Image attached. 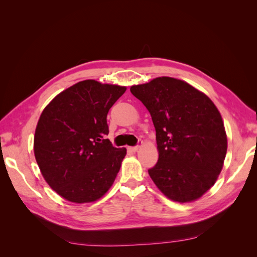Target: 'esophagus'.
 <instances>
[{
	"instance_id": "1",
	"label": "esophagus",
	"mask_w": 257,
	"mask_h": 257,
	"mask_svg": "<svg viewBox=\"0 0 257 257\" xmlns=\"http://www.w3.org/2000/svg\"><path fill=\"white\" fill-rule=\"evenodd\" d=\"M139 149V146H134V147H128L127 148V150H130V151H132V152H135V151H137Z\"/></svg>"
}]
</instances>
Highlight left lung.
Instances as JSON below:
<instances>
[{"mask_svg":"<svg viewBox=\"0 0 257 257\" xmlns=\"http://www.w3.org/2000/svg\"><path fill=\"white\" fill-rule=\"evenodd\" d=\"M150 112L158 163L148 169L162 193L180 203L199 198L215 183L227 150L222 116L207 95L172 77L131 87Z\"/></svg>","mask_w":257,"mask_h":257,"instance_id":"1","label":"left lung"}]
</instances>
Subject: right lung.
Segmentation results:
<instances>
[{"label":"right lung","mask_w":257,"mask_h":257,"mask_svg":"<svg viewBox=\"0 0 257 257\" xmlns=\"http://www.w3.org/2000/svg\"><path fill=\"white\" fill-rule=\"evenodd\" d=\"M126 88L83 80L46 106L34 136L35 159L45 180L73 203H91L112 185L125 157L114 148L107 113Z\"/></svg>","instance_id":"add662e5"}]
</instances>
